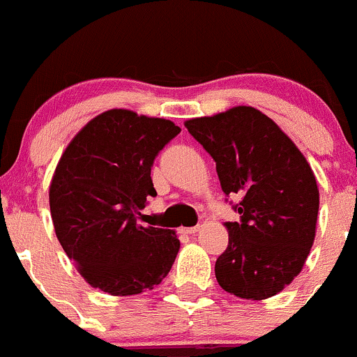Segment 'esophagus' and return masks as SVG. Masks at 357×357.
<instances>
[{"instance_id":"esophagus-1","label":"esophagus","mask_w":357,"mask_h":357,"mask_svg":"<svg viewBox=\"0 0 357 357\" xmlns=\"http://www.w3.org/2000/svg\"><path fill=\"white\" fill-rule=\"evenodd\" d=\"M197 231H199V225H194V227H182V229H180V232H182V234H196Z\"/></svg>"}]
</instances>
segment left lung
I'll list each match as a JSON object with an SVG mask.
<instances>
[{
    "mask_svg": "<svg viewBox=\"0 0 357 357\" xmlns=\"http://www.w3.org/2000/svg\"><path fill=\"white\" fill-rule=\"evenodd\" d=\"M217 165L225 196H239L238 222L215 278L239 298L264 300L298 276L316 236L319 190L290 137L255 107L238 105L185 121Z\"/></svg>",
    "mask_w": 357,
    "mask_h": 357,
    "instance_id": "1",
    "label": "left lung"
}]
</instances>
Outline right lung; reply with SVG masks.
I'll return each mask as SVG.
<instances>
[{
  "instance_id": "add662e5",
  "label": "right lung",
  "mask_w": 357,
  "mask_h": 357,
  "mask_svg": "<svg viewBox=\"0 0 357 357\" xmlns=\"http://www.w3.org/2000/svg\"><path fill=\"white\" fill-rule=\"evenodd\" d=\"M180 133L170 119L111 109L83 126L50 183V211L63 252L88 284L111 295L153 290L170 273L180 241L172 229L144 227L156 196L151 167Z\"/></svg>"
}]
</instances>
